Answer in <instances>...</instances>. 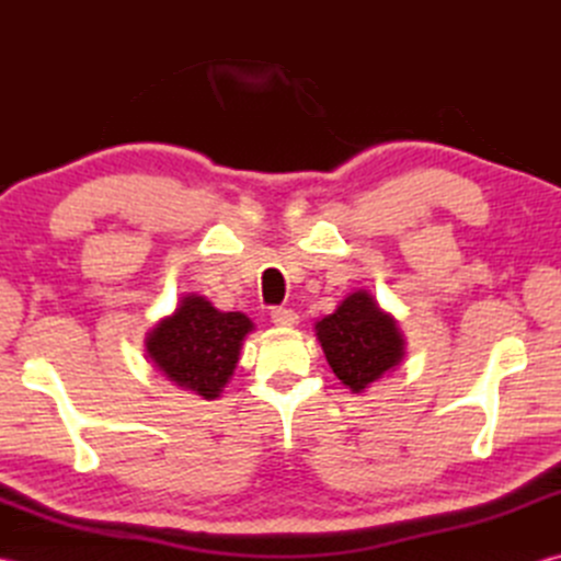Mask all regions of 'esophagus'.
I'll list each match as a JSON object with an SVG mask.
<instances>
[{
  "instance_id": "1",
  "label": "esophagus",
  "mask_w": 561,
  "mask_h": 561,
  "mask_svg": "<svg viewBox=\"0 0 561 561\" xmlns=\"http://www.w3.org/2000/svg\"><path fill=\"white\" fill-rule=\"evenodd\" d=\"M272 323L277 328H294L299 325V313L291 308H272Z\"/></svg>"
}]
</instances>
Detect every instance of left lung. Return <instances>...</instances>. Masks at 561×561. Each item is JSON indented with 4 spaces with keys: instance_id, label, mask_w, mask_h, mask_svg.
<instances>
[{
    "instance_id": "obj_1",
    "label": "left lung",
    "mask_w": 561,
    "mask_h": 561,
    "mask_svg": "<svg viewBox=\"0 0 561 561\" xmlns=\"http://www.w3.org/2000/svg\"><path fill=\"white\" fill-rule=\"evenodd\" d=\"M316 335L330 368L352 392H364L378 378L396 371L404 356L396 318L380 311L364 289L350 294L335 313L318 320Z\"/></svg>"
}]
</instances>
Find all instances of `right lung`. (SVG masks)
<instances>
[{
    "label": "right lung",
    "mask_w": 561,
    "mask_h": 561,
    "mask_svg": "<svg viewBox=\"0 0 561 561\" xmlns=\"http://www.w3.org/2000/svg\"><path fill=\"white\" fill-rule=\"evenodd\" d=\"M250 330L253 320L248 316L217 311L205 296L187 294L175 313L149 332L147 356L178 388L217 400Z\"/></svg>",
    "instance_id": "add662e5"
}]
</instances>
